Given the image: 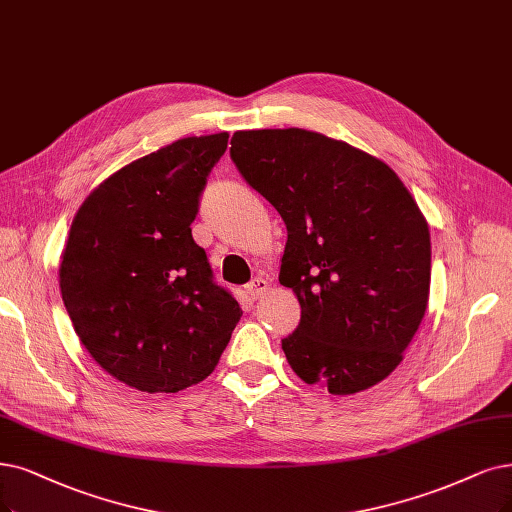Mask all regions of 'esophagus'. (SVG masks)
I'll return each mask as SVG.
<instances>
[{"instance_id":"obj_1","label":"esophagus","mask_w":512,"mask_h":512,"mask_svg":"<svg viewBox=\"0 0 512 512\" xmlns=\"http://www.w3.org/2000/svg\"><path fill=\"white\" fill-rule=\"evenodd\" d=\"M268 280L266 278H261V276H257V278H253L249 285H246V293H249L253 299H259V297H263L266 295V291H268Z\"/></svg>"}]
</instances>
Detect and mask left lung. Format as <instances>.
<instances>
[{
  "mask_svg": "<svg viewBox=\"0 0 512 512\" xmlns=\"http://www.w3.org/2000/svg\"><path fill=\"white\" fill-rule=\"evenodd\" d=\"M230 156L287 225L280 285L301 306L282 339L291 369L331 394L399 367L430 293V232L394 170L304 128L238 130Z\"/></svg>",
  "mask_w": 512,
  "mask_h": 512,
  "instance_id": "left-lung-1",
  "label": "left lung"
}]
</instances>
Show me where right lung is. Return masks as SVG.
I'll return each instance as SVG.
<instances>
[{
    "label": "right lung",
    "mask_w": 512,
    "mask_h": 512,
    "mask_svg": "<svg viewBox=\"0 0 512 512\" xmlns=\"http://www.w3.org/2000/svg\"><path fill=\"white\" fill-rule=\"evenodd\" d=\"M227 139L185 137L126 164L73 217L59 268L65 308L94 361L130 388L202 382L242 316L189 227Z\"/></svg>",
    "instance_id": "1"
}]
</instances>
